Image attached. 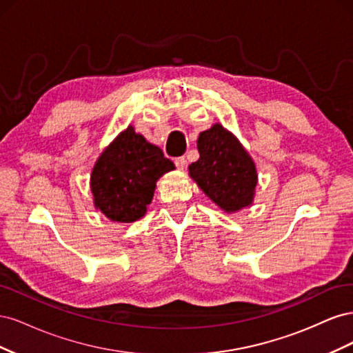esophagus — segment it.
I'll list each match as a JSON object with an SVG mask.
<instances>
[{
	"label": "esophagus",
	"mask_w": 353,
	"mask_h": 353,
	"mask_svg": "<svg viewBox=\"0 0 353 353\" xmlns=\"http://www.w3.org/2000/svg\"><path fill=\"white\" fill-rule=\"evenodd\" d=\"M175 166L178 168V169H184L185 168V165H187V160H185V157L184 156H181V157H175Z\"/></svg>",
	"instance_id": "34e87169"
}]
</instances>
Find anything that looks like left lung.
Returning a JSON list of instances; mask_svg holds the SVG:
<instances>
[{
    "mask_svg": "<svg viewBox=\"0 0 353 353\" xmlns=\"http://www.w3.org/2000/svg\"><path fill=\"white\" fill-rule=\"evenodd\" d=\"M200 157L191 163L190 176L212 201L225 212L249 206L258 183L253 160L237 138L222 125H213L197 140Z\"/></svg>",
    "mask_w": 353,
    "mask_h": 353,
    "instance_id": "8db88e82",
    "label": "left lung"
}]
</instances>
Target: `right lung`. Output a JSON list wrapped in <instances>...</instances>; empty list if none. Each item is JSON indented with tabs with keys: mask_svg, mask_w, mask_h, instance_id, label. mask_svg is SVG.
Here are the masks:
<instances>
[{
	"mask_svg": "<svg viewBox=\"0 0 353 353\" xmlns=\"http://www.w3.org/2000/svg\"><path fill=\"white\" fill-rule=\"evenodd\" d=\"M172 169V160L130 126L105 148L92 169L95 206L112 221H138L150 205L156 181Z\"/></svg>",
	"mask_w": 353,
	"mask_h": 353,
	"instance_id": "obj_1",
	"label": "right lung"
}]
</instances>
